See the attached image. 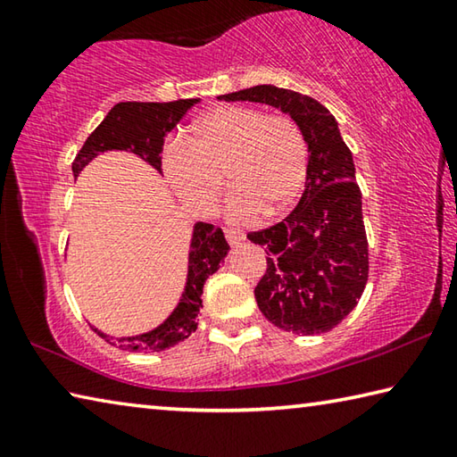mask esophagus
Here are the masks:
<instances>
[{
	"label": "esophagus",
	"instance_id": "obj_1",
	"mask_svg": "<svg viewBox=\"0 0 457 457\" xmlns=\"http://www.w3.org/2000/svg\"><path fill=\"white\" fill-rule=\"evenodd\" d=\"M223 234H226V237H228V242L231 244V245H239L245 239V236H244V231H239V229H223Z\"/></svg>",
	"mask_w": 457,
	"mask_h": 457
}]
</instances>
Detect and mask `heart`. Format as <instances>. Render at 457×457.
<instances>
[{
	"instance_id": "b5f03b06",
	"label": "heart",
	"mask_w": 457,
	"mask_h": 457,
	"mask_svg": "<svg viewBox=\"0 0 457 457\" xmlns=\"http://www.w3.org/2000/svg\"><path fill=\"white\" fill-rule=\"evenodd\" d=\"M163 169L177 195L199 213L213 210L226 177L229 220L247 223L296 201L308 173V145L286 114L226 104L201 114L185 143L167 146Z\"/></svg>"
}]
</instances>
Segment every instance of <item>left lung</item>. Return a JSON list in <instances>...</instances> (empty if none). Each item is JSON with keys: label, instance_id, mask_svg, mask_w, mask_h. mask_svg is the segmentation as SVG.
<instances>
[{"label": "left lung", "instance_id": "left-lung-1", "mask_svg": "<svg viewBox=\"0 0 457 457\" xmlns=\"http://www.w3.org/2000/svg\"><path fill=\"white\" fill-rule=\"evenodd\" d=\"M220 98L276 106L303 129L311 153L303 197L280 223L247 234L268 253L253 294L262 314L278 328L294 335L328 332L357 306L369 278L353 153L328 108L300 92L260 84Z\"/></svg>", "mask_w": 457, "mask_h": 457}]
</instances>
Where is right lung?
Segmentation results:
<instances>
[{"instance_id": "1", "label": "right lung", "mask_w": 457, "mask_h": 457, "mask_svg": "<svg viewBox=\"0 0 457 457\" xmlns=\"http://www.w3.org/2000/svg\"><path fill=\"white\" fill-rule=\"evenodd\" d=\"M199 98H183L173 103H119L111 108L106 119L95 129L82 149L76 154L72 163V173L79 177L96 154L104 151H130L145 159L161 171V153L167 133L177 127L185 112ZM229 245L223 237V231L212 223L197 221L193 226L191 245H189V266H187V282L185 292L181 294L179 304L169 314V319L159 324L157 328L137 337H108L104 332L92 327L100 338L108 345L119 346L122 351L130 353H159L169 346L187 338L197 328V314L201 304V294L204 284L215 270L220 268L223 258L228 256Z\"/></svg>"}]
</instances>
